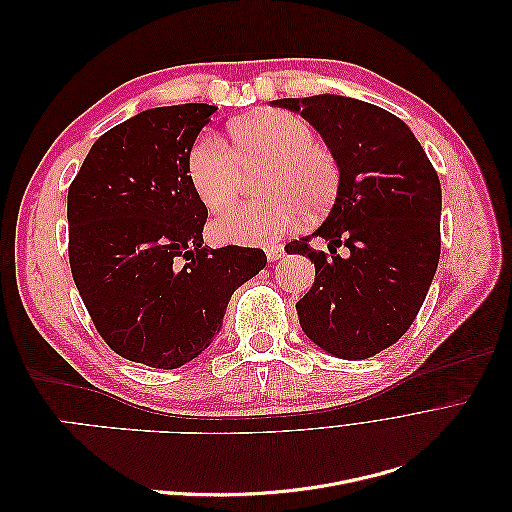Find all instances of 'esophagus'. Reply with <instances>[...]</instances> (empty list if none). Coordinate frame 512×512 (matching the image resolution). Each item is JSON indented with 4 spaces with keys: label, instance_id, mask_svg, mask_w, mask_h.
I'll return each mask as SVG.
<instances>
[{
    "label": "esophagus",
    "instance_id": "1",
    "mask_svg": "<svg viewBox=\"0 0 512 512\" xmlns=\"http://www.w3.org/2000/svg\"><path fill=\"white\" fill-rule=\"evenodd\" d=\"M265 254H267L269 262H275V260H280L284 256V247L282 245H267Z\"/></svg>",
    "mask_w": 512,
    "mask_h": 512
}]
</instances>
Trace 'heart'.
Returning a JSON list of instances; mask_svg holds the SVG:
<instances>
[{"mask_svg": "<svg viewBox=\"0 0 512 512\" xmlns=\"http://www.w3.org/2000/svg\"><path fill=\"white\" fill-rule=\"evenodd\" d=\"M232 151L218 136L203 134L188 153V177L211 213L235 203L243 173L262 168L256 203L235 207L215 222V235L232 243L277 239L307 215L327 209L339 188V164L331 149L314 141L309 123L286 111L241 117L228 128Z\"/></svg>", "mask_w": 512, "mask_h": 512, "instance_id": "1", "label": "heart"}]
</instances>
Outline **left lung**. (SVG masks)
Wrapping results in <instances>:
<instances>
[{
	"instance_id": "1",
	"label": "left lung",
	"mask_w": 512,
	"mask_h": 512,
	"mask_svg": "<svg viewBox=\"0 0 512 512\" xmlns=\"http://www.w3.org/2000/svg\"><path fill=\"white\" fill-rule=\"evenodd\" d=\"M301 113L339 164L335 203L316 232L286 245L314 262L297 303L303 333L337 359H369L414 322L440 260L442 188L425 149L393 113L356 98L320 94L275 100ZM330 241L331 257L306 241ZM349 247L342 259L336 247Z\"/></svg>"
}]
</instances>
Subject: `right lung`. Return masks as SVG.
<instances>
[{
    "instance_id": "add662e5",
    "label": "right lung",
    "mask_w": 512,
    "mask_h": 512,
    "mask_svg": "<svg viewBox=\"0 0 512 512\" xmlns=\"http://www.w3.org/2000/svg\"><path fill=\"white\" fill-rule=\"evenodd\" d=\"M213 104L158 106L104 132L68 190L70 269L119 356L177 369L222 331L226 305L267 265L258 247L203 241L188 153Z\"/></svg>"
}]
</instances>
